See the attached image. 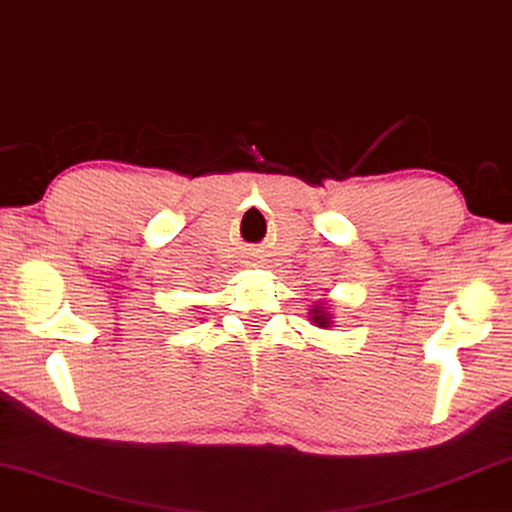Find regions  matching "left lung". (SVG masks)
<instances>
[{
	"mask_svg": "<svg viewBox=\"0 0 512 512\" xmlns=\"http://www.w3.org/2000/svg\"><path fill=\"white\" fill-rule=\"evenodd\" d=\"M311 318H314V323H316V325H321V328H328V325H330V316L325 314L323 307L311 309Z\"/></svg>",
	"mask_w": 512,
	"mask_h": 512,
	"instance_id": "left-lung-1",
	"label": "left lung"
}]
</instances>
